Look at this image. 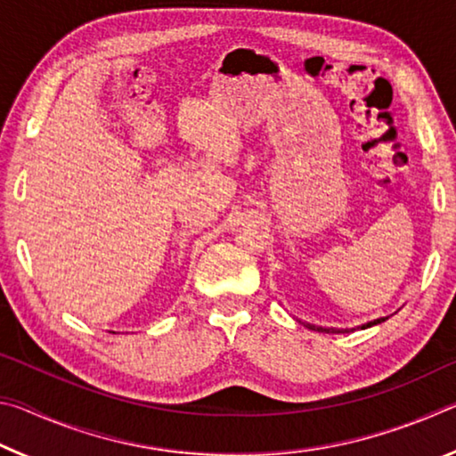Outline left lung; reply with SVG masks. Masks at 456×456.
Listing matches in <instances>:
<instances>
[{
    "label": "left lung",
    "instance_id": "left-lung-1",
    "mask_svg": "<svg viewBox=\"0 0 456 456\" xmlns=\"http://www.w3.org/2000/svg\"><path fill=\"white\" fill-rule=\"evenodd\" d=\"M386 318H378V320H374V322H368V323H364V326H360V330H366V328H372V326H376V323H382ZM307 328L310 330H315V331H323V334H344V331H348V330H334V328H320V326H314V323H305Z\"/></svg>",
    "mask_w": 456,
    "mask_h": 456
}]
</instances>
